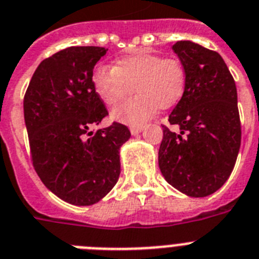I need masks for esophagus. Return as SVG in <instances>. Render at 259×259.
I'll return each instance as SVG.
<instances>
[{"label":"esophagus","mask_w":259,"mask_h":259,"mask_svg":"<svg viewBox=\"0 0 259 259\" xmlns=\"http://www.w3.org/2000/svg\"><path fill=\"white\" fill-rule=\"evenodd\" d=\"M142 130L143 126H130V133H132L133 136H137V134H139Z\"/></svg>","instance_id":"obj_1"}]
</instances>
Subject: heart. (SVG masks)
Segmentation results:
<instances>
[{
  "instance_id": "b5f03b06",
  "label": "heart",
  "mask_w": 259,
  "mask_h": 259,
  "mask_svg": "<svg viewBox=\"0 0 259 259\" xmlns=\"http://www.w3.org/2000/svg\"><path fill=\"white\" fill-rule=\"evenodd\" d=\"M92 80L108 105H116L136 89L138 95L114 108L112 116L121 122L139 125L150 120L157 108L167 109L183 98L186 71L177 58L138 52L118 58L114 66H98Z\"/></svg>"
}]
</instances>
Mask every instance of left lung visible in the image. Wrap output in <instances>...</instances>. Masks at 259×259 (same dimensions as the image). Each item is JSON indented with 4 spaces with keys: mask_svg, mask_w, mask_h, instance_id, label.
Masks as SVG:
<instances>
[{
    "mask_svg": "<svg viewBox=\"0 0 259 259\" xmlns=\"http://www.w3.org/2000/svg\"><path fill=\"white\" fill-rule=\"evenodd\" d=\"M186 71V89L163 125L159 168L189 197H207L232 173L241 145L237 90L222 56L189 40L172 47Z\"/></svg>",
    "mask_w": 259,
    "mask_h": 259,
    "instance_id": "1",
    "label": "left lung"
}]
</instances>
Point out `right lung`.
Listing matches in <instances>:
<instances>
[{
    "label": "right lung",
    "instance_id": "obj_1",
    "mask_svg": "<svg viewBox=\"0 0 259 259\" xmlns=\"http://www.w3.org/2000/svg\"><path fill=\"white\" fill-rule=\"evenodd\" d=\"M102 47H70L40 62L23 100L31 157L53 194L90 206L111 192L120 176V147L130 138L125 125L90 132L108 111L92 74L107 53Z\"/></svg>",
    "mask_w": 259,
    "mask_h": 259
}]
</instances>
